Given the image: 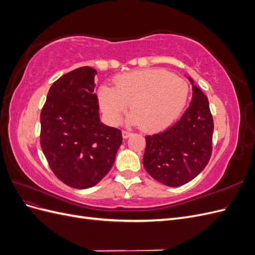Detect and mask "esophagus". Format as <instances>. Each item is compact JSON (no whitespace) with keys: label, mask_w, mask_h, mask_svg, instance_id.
<instances>
[{"label":"esophagus","mask_w":255,"mask_h":255,"mask_svg":"<svg viewBox=\"0 0 255 255\" xmlns=\"http://www.w3.org/2000/svg\"><path fill=\"white\" fill-rule=\"evenodd\" d=\"M132 135H133V133L129 132V130H127V129L122 130V137L123 138H128L129 136H132Z\"/></svg>","instance_id":"34e87169"}]
</instances>
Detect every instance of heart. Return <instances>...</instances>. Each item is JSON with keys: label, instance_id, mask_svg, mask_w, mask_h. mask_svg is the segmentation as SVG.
I'll use <instances>...</instances> for the list:
<instances>
[{"label": "heart", "instance_id": "heart-1", "mask_svg": "<svg viewBox=\"0 0 255 255\" xmlns=\"http://www.w3.org/2000/svg\"><path fill=\"white\" fill-rule=\"evenodd\" d=\"M189 86L180 76L160 69H144L122 74L115 87L99 90L100 105L113 123L125 115L128 103L129 122L145 130H156L172 123L187 103Z\"/></svg>", "mask_w": 255, "mask_h": 255}]
</instances>
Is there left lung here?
I'll return each mask as SVG.
<instances>
[{
	"label": "left lung",
	"mask_w": 255,
	"mask_h": 255,
	"mask_svg": "<svg viewBox=\"0 0 255 255\" xmlns=\"http://www.w3.org/2000/svg\"><path fill=\"white\" fill-rule=\"evenodd\" d=\"M188 79L192 99L181 119L163 132L145 136V170L170 187L195 179L207 165L213 150L214 120L208 100Z\"/></svg>",
	"instance_id": "8db88e82"
}]
</instances>
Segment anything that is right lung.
Masks as SVG:
<instances>
[{
  "label": "right lung",
  "instance_id": "1",
  "mask_svg": "<svg viewBox=\"0 0 255 255\" xmlns=\"http://www.w3.org/2000/svg\"><path fill=\"white\" fill-rule=\"evenodd\" d=\"M97 71L81 67L53 83L40 114V145L53 173L78 189L109 173L122 143L121 130L100 121Z\"/></svg>",
  "mask_w": 255,
  "mask_h": 255
}]
</instances>
